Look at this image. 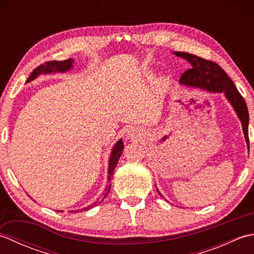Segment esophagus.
Masks as SVG:
<instances>
[{"mask_svg":"<svg viewBox=\"0 0 254 254\" xmlns=\"http://www.w3.org/2000/svg\"><path fill=\"white\" fill-rule=\"evenodd\" d=\"M127 135L131 136V137H136V136H138V131L135 130V128H134V127L128 128V130H127Z\"/></svg>","mask_w":254,"mask_h":254,"instance_id":"34e87169","label":"esophagus"}]
</instances>
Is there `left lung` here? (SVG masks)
I'll return each instance as SVG.
<instances>
[{"label":"left lung","mask_w":254,"mask_h":254,"mask_svg":"<svg viewBox=\"0 0 254 254\" xmlns=\"http://www.w3.org/2000/svg\"><path fill=\"white\" fill-rule=\"evenodd\" d=\"M175 55L186 59L191 64V68L181 75L180 83L191 87H198L214 93H224L233 105L244 127L246 141L249 146V112L244 97L236 88L233 80L216 62H213L187 52H175Z\"/></svg>","instance_id":"8db88e82"}]
</instances>
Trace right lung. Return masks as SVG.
I'll return each instance as SVG.
<instances>
[{
    "mask_svg": "<svg viewBox=\"0 0 254 254\" xmlns=\"http://www.w3.org/2000/svg\"><path fill=\"white\" fill-rule=\"evenodd\" d=\"M72 63L73 60L72 59H67V60H64V61H48L45 62L44 64H40L39 66H37L34 71L31 72L30 76L27 79V83L30 82V80L35 79L37 76H39L40 74H48V73H51V72H66L67 69H69L72 67ZM123 152V142L122 139H120L117 144L116 146L113 147L112 149V153L110 156V160H109V171H108V180L111 179V177L113 175V170L117 167L118 164V160L120 158V156L122 155ZM110 185L106 188V192H105V195L104 198L108 195V193L110 191ZM102 198V199H104ZM96 203H94L93 205H89V206L85 207L83 209H89V208H93L94 206H96ZM74 212V210H72Z\"/></svg>",
    "mask_w": 254,
    "mask_h": 254,
    "instance_id": "1",
    "label": "right lung"
}]
</instances>
